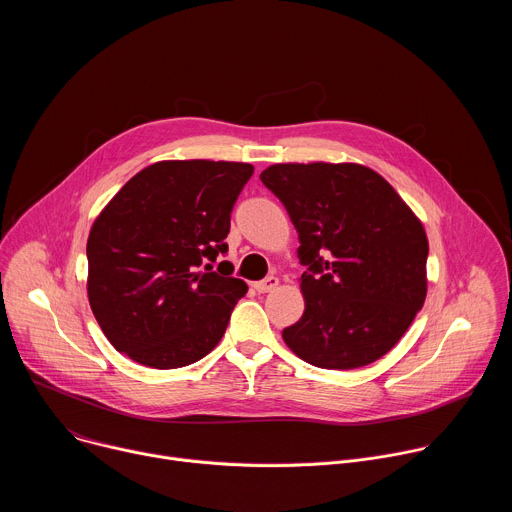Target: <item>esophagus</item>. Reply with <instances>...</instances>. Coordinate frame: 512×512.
Listing matches in <instances>:
<instances>
[{"instance_id":"obj_1","label":"esophagus","mask_w":512,"mask_h":512,"mask_svg":"<svg viewBox=\"0 0 512 512\" xmlns=\"http://www.w3.org/2000/svg\"><path fill=\"white\" fill-rule=\"evenodd\" d=\"M277 285H279V279L275 275H269V277L253 283V287L259 291V294H267V291H273Z\"/></svg>"}]
</instances>
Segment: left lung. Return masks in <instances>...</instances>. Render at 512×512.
I'll return each mask as SVG.
<instances>
[{
	"label": "left lung",
	"mask_w": 512,
	"mask_h": 512,
	"mask_svg": "<svg viewBox=\"0 0 512 512\" xmlns=\"http://www.w3.org/2000/svg\"><path fill=\"white\" fill-rule=\"evenodd\" d=\"M261 182L283 202L300 249L304 316L283 340L320 369L387 354L427 294L425 229L395 188L360 164H273Z\"/></svg>",
	"instance_id": "8db88e82"
}]
</instances>
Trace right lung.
I'll list each match as a JSON object with an SVG mask.
<instances>
[{
    "instance_id": "add662e5",
    "label": "right lung",
    "mask_w": 512,
    "mask_h": 512,
    "mask_svg": "<svg viewBox=\"0 0 512 512\" xmlns=\"http://www.w3.org/2000/svg\"><path fill=\"white\" fill-rule=\"evenodd\" d=\"M243 162L168 160L137 172L87 241L91 310L107 340L152 369H180L221 342L247 283L199 265L225 255ZM233 267V265H231Z\"/></svg>"
}]
</instances>
